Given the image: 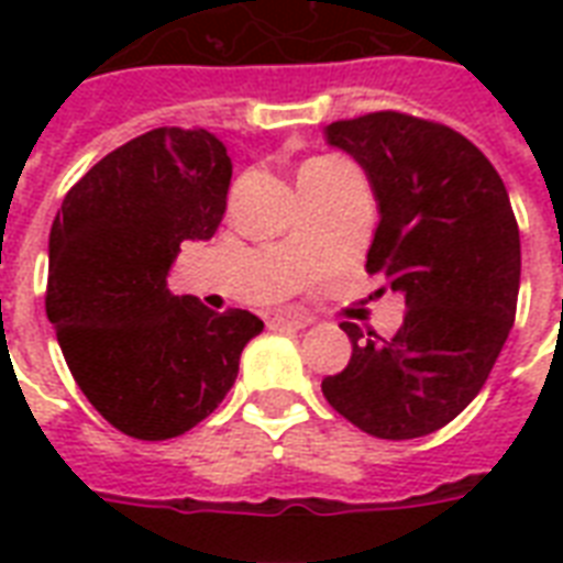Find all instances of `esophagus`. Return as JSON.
Listing matches in <instances>:
<instances>
[{
    "instance_id": "1",
    "label": "esophagus",
    "mask_w": 563,
    "mask_h": 563,
    "mask_svg": "<svg viewBox=\"0 0 563 563\" xmlns=\"http://www.w3.org/2000/svg\"><path fill=\"white\" fill-rule=\"evenodd\" d=\"M312 318L303 316V312H295V309H286V312H274L268 318V327H295V330H303Z\"/></svg>"
}]
</instances>
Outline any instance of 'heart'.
Segmentation results:
<instances>
[{"label": "heart", "instance_id": "obj_1", "mask_svg": "<svg viewBox=\"0 0 563 563\" xmlns=\"http://www.w3.org/2000/svg\"><path fill=\"white\" fill-rule=\"evenodd\" d=\"M333 163H339V161H333V157H318V161H309L307 166H303V172H307V169H324V166H333Z\"/></svg>", "mask_w": 563, "mask_h": 563}]
</instances>
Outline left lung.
I'll list each match as a JSON object with an SVG mask.
<instances>
[{
    "mask_svg": "<svg viewBox=\"0 0 563 563\" xmlns=\"http://www.w3.org/2000/svg\"><path fill=\"white\" fill-rule=\"evenodd\" d=\"M360 163L379 207L368 274L406 298L394 339L344 321L353 344L327 402L374 438L446 427L482 391L517 312L520 230L506 184L459 131L379 110L327 125Z\"/></svg>",
    "mask_w": 563,
    "mask_h": 563,
    "instance_id": "left-lung-1",
    "label": "left lung"
}]
</instances>
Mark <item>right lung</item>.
<instances>
[{"label": "right lung", "instance_id": "right-lung-1", "mask_svg": "<svg viewBox=\"0 0 563 563\" xmlns=\"http://www.w3.org/2000/svg\"><path fill=\"white\" fill-rule=\"evenodd\" d=\"M233 163L219 136L154 128L101 157L66 192L48 233L46 316L84 397L140 441L184 435L236 383L263 321L172 295L187 239H210Z\"/></svg>", "mask_w": 563, "mask_h": 563}]
</instances>
